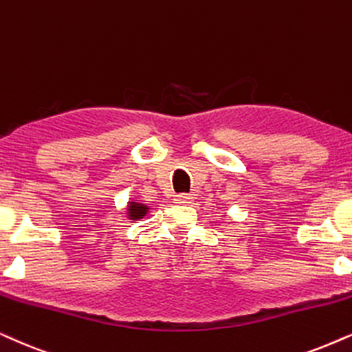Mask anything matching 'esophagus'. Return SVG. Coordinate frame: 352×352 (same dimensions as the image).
<instances>
[{"mask_svg":"<svg viewBox=\"0 0 352 352\" xmlns=\"http://www.w3.org/2000/svg\"><path fill=\"white\" fill-rule=\"evenodd\" d=\"M173 201L177 204H188L193 201V197L188 193H180V195H175V198H173Z\"/></svg>","mask_w":352,"mask_h":352,"instance_id":"obj_1","label":"esophagus"}]
</instances>
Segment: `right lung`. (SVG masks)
Wrapping results in <instances>:
<instances>
[{
    "instance_id": "1",
    "label": "right lung",
    "mask_w": 352,
    "mask_h": 352,
    "mask_svg": "<svg viewBox=\"0 0 352 352\" xmlns=\"http://www.w3.org/2000/svg\"><path fill=\"white\" fill-rule=\"evenodd\" d=\"M148 206H144V204L141 203H136V201H131L130 206H128V216H130V219L136 221V219H141V217L146 216V212H148Z\"/></svg>"
}]
</instances>
